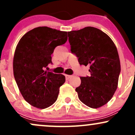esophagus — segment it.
I'll use <instances>...</instances> for the list:
<instances>
[{"instance_id": "obj_1", "label": "esophagus", "mask_w": 135, "mask_h": 135, "mask_svg": "<svg viewBox=\"0 0 135 135\" xmlns=\"http://www.w3.org/2000/svg\"><path fill=\"white\" fill-rule=\"evenodd\" d=\"M65 76L66 79L68 80V79H70L71 77H72V75H65Z\"/></svg>"}]
</instances>
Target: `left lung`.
I'll return each instance as SVG.
<instances>
[{"label": "left lung", "instance_id": "8db88e82", "mask_svg": "<svg viewBox=\"0 0 135 135\" xmlns=\"http://www.w3.org/2000/svg\"><path fill=\"white\" fill-rule=\"evenodd\" d=\"M68 37L79 64L90 66V75L80 77L75 89L79 98L89 107H100L110 100L118 85L120 65L116 46L108 35L92 27L70 31Z\"/></svg>", "mask_w": 135, "mask_h": 135}]
</instances>
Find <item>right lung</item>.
<instances>
[{"label":"right lung","mask_w":135,"mask_h":135,"mask_svg":"<svg viewBox=\"0 0 135 135\" xmlns=\"http://www.w3.org/2000/svg\"><path fill=\"white\" fill-rule=\"evenodd\" d=\"M67 32L47 27L32 29L21 37L13 59V72L23 97L35 107L46 108L58 98L65 82L62 74L45 70L55 47L67 41Z\"/></svg>","instance_id":"add662e5"}]
</instances>
